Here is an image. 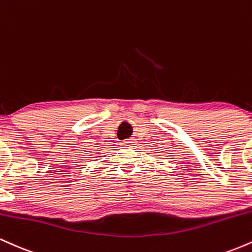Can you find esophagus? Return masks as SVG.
<instances>
[{
  "label": "esophagus",
  "mask_w": 252,
  "mask_h": 252,
  "mask_svg": "<svg viewBox=\"0 0 252 252\" xmlns=\"http://www.w3.org/2000/svg\"><path fill=\"white\" fill-rule=\"evenodd\" d=\"M134 143L135 142L132 140H126L121 143V146H122V148H130V147H132V144Z\"/></svg>",
  "instance_id": "esophagus-1"
}]
</instances>
